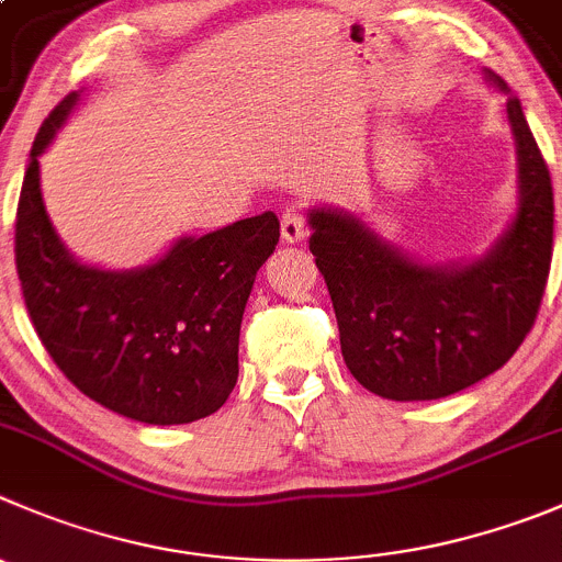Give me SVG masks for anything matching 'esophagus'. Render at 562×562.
<instances>
[{
    "instance_id": "esophagus-1",
    "label": "esophagus",
    "mask_w": 562,
    "mask_h": 562,
    "mask_svg": "<svg viewBox=\"0 0 562 562\" xmlns=\"http://www.w3.org/2000/svg\"><path fill=\"white\" fill-rule=\"evenodd\" d=\"M306 234H308L306 217H303L297 210H286L284 217H281V237H284V243L297 245L306 239Z\"/></svg>"
}]
</instances>
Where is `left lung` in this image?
<instances>
[{"label":"left lung","mask_w":562,"mask_h":562,"mask_svg":"<svg viewBox=\"0 0 562 562\" xmlns=\"http://www.w3.org/2000/svg\"><path fill=\"white\" fill-rule=\"evenodd\" d=\"M488 82L505 90L496 74ZM518 212L483 259L422 265L341 210L308 212L314 254L339 323L347 370L386 400L463 392L510 361L536 325L554 239V192L521 101L507 99Z\"/></svg>","instance_id":"left-lung-1"}]
</instances>
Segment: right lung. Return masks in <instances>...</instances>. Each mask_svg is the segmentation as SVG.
<instances>
[{"instance_id": "obj_1", "label": "right lung", "mask_w": 562, "mask_h": 562, "mask_svg": "<svg viewBox=\"0 0 562 562\" xmlns=\"http://www.w3.org/2000/svg\"><path fill=\"white\" fill-rule=\"evenodd\" d=\"M77 101L74 90L46 117L21 184L15 270L26 312L63 375L99 405L146 425L204 419L237 383L239 325L281 237L278 217L181 237L137 270L82 265L46 215L37 165Z\"/></svg>"}]
</instances>
